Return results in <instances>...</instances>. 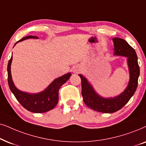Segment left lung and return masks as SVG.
Returning a JSON list of instances; mask_svg holds the SVG:
<instances>
[{"instance_id": "8db88e82", "label": "left lung", "mask_w": 146, "mask_h": 146, "mask_svg": "<svg viewBox=\"0 0 146 146\" xmlns=\"http://www.w3.org/2000/svg\"><path fill=\"white\" fill-rule=\"evenodd\" d=\"M114 55L127 57V65L129 71V81L127 87L119 96L115 98H104L101 97L93 89L87 79L79 74L81 79V95L86 106L92 110L102 113H111L121 110L133 96L136 91L139 67L135 50L124 39L113 38Z\"/></svg>"}]
</instances>
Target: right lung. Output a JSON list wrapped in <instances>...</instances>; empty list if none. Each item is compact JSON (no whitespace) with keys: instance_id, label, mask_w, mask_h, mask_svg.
Returning a JSON list of instances; mask_svg holds the SVG:
<instances>
[{"instance_id":"obj_1","label":"right lung","mask_w":146,"mask_h":146,"mask_svg":"<svg viewBox=\"0 0 146 146\" xmlns=\"http://www.w3.org/2000/svg\"><path fill=\"white\" fill-rule=\"evenodd\" d=\"M27 38H38L36 36H27L19 40L17 42ZM13 56L9 60L7 67L8 83L10 89L14 94L17 101L23 108L33 113H44L53 110L57 106L59 101V90L62 85L71 77V73H68L63 76L56 79L44 91L38 93H28L21 91L15 87L11 73V65Z\"/></svg>"}]
</instances>
